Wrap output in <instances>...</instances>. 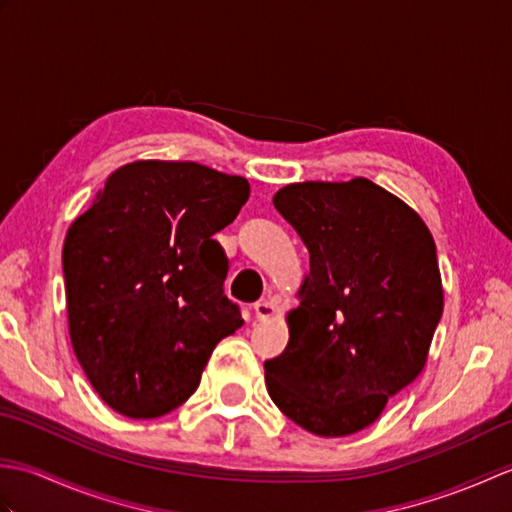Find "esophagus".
Masks as SVG:
<instances>
[{"instance_id": "34e87169", "label": "esophagus", "mask_w": 512, "mask_h": 512, "mask_svg": "<svg viewBox=\"0 0 512 512\" xmlns=\"http://www.w3.org/2000/svg\"><path fill=\"white\" fill-rule=\"evenodd\" d=\"M275 312H277V301H275L273 297L259 299V301L255 303V317H257L259 321H266V319H270V317H275Z\"/></svg>"}]
</instances>
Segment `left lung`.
I'll use <instances>...</instances> for the list:
<instances>
[{"label":"left lung","instance_id":"1","mask_svg":"<svg viewBox=\"0 0 512 512\" xmlns=\"http://www.w3.org/2000/svg\"><path fill=\"white\" fill-rule=\"evenodd\" d=\"M273 202L306 244L310 273L286 350L264 363L268 394L314 436H352L427 363L444 306L436 242L367 178L295 182Z\"/></svg>","mask_w":512,"mask_h":512}]
</instances>
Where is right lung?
Listing matches in <instances>:
<instances>
[{
	"label": "right lung",
	"instance_id": "add662e5",
	"mask_svg": "<svg viewBox=\"0 0 512 512\" xmlns=\"http://www.w3.org/2000/svg\"><path fill=\"white\" fill-rule=\"evenodd\" d=\"M248 195L246 178L198 162L136 160L116 169L68 228L70 341L114 411L147 420L180 407L215 345L242 328L213 235Z\"/></svg>",
	"mask_w": 512,
	"mask_h": 512
}]
</instances>
